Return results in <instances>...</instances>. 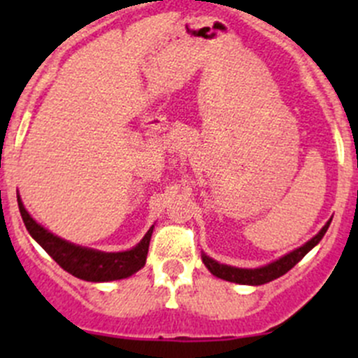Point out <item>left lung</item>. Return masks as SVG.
<instances>
[{
    "label": "left lung",
    "mask_w": 358,
    "mask_h": 358,
    "mask_svg": "<svg viewBox=\"0 0 358 358\" xmlns=\"http://www.w3.org/2000/svg\"><path fill=\"white\" fill-rule=\"evenodd\" d=\"M329 223L331 222H327L326 225L322 227V230H320L315 237H312L308 243L303 244L301 248L294 249V251L287 252L286 256L279 258L277 262L268 263V265L265 266H259V268H236V266L222 265V263L215 262L213 258L206 256L204 252H202V263L208 266V270L213 273V275L220 277V279L223 280H229V282H236V284H248V286H262V284H266L270 282V280L279 279L280 275L289 272L292 266H294L296 263H298L299 259L310 251V249L315 248L317 244L320 243L324 234H326L327 229H329Z\"/></svg>",
    "instance_id": "8db88e82"
}]
</instances>
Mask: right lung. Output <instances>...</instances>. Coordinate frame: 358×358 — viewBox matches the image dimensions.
I'll use <instances>...</instances> for the list:
<instances>
[{
    "mask_svg": "<svg viewBox=\"0 0 358 358\" xmlns=\"http://www.w3.org/2000/svg\"><path fill=\"white\" fill-rule=\"evenodd\" d=\"M17 201H19L24 225L32 236V239L45 249L66 272L72 273L78 279L88 280V282H109V280L126 279L145 265L154 227H150L145 237L129 251L103 252L96 251V249L76 246V244L53 236L52 232L43 229L36 220H32V216L25 211L19 196H17Z\"/></svg>",
    "mask_w": 358,
    "mask_h": 358,
    "instance_id": "right-lung-1",
    "label": "right lung"
}]
</instances>
